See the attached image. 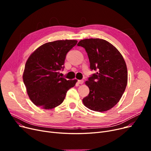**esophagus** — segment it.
<instances>
[{
  "label": "esophagus",
  "instance_id": "esophagus-1",
  "mask_svg": "<svg viewBox=\"0 0 151 151\" xmlns=\"http://www.w3.org/2000/svg\"><path fill=\"white\" fill-rule=\"evenodd\" d=\"M78 84H83L84 83V81L83 80H78Z\"/></svg>",
  "mask_w": 151,
  "mask_h": 151
}]
</instances>
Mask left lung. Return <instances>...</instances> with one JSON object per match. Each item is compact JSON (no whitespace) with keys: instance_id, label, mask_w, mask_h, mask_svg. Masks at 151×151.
Returning a JSON list of instances; mask_svg holds the SVG:
<instances>
[{"instance_id":"left-lung-1","label":"left lung","mask_w":151,"mask_h":151,"mask_svg":"<svg viewBox=\"0 0 151 151\" xmlns=\"http://www.w3.org/2000/svg\"><path fill=\"white\" fill-rule=\"evenodd\" d=\"M88 53L91 70L97 71L86 81L89 93L83 99L85 106L95 111H106L120 100L128 80L127 68L121 54L105 40L84 39L79 42Z\"/></svg>"}]
</instances>
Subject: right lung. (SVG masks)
<instances>
[{
  "label": "right lung",
  "instance_id": "add662e5",
  "mask_svg": "<svg viewBox=\"0 0 151 151\" xmlns=\"http://www.w3.org/2000/svg\"><path fill=\"white\" fill-rule=\"evenodd\" d=\"M78 41L57 40L40 46L28 58L23 81L30 100L36 106L49 109L60 105L67 92L75 86L76 80L60 77L67 52Z\"/></svg>",
  "mask_w": 151,
  "mask_h": 151
}]
</instances>
